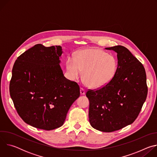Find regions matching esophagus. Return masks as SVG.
<instances>
[{"instance_id": "34e87169", "label": "esophagus", "mask_w": 157, "mask_h": 157, "mask_svg": "<svg viewBox=\"0 0 157 157\" xmlns=\"http://www.w3.org/2000/svg\"><path fill=\"white\" fill-rule=\"evenodd\" d=\"M85 93H86V91H85L84 89L83 88L81 87L80 88V93H81V95H84V94H85Z\"/></svg>"}]
</instances>
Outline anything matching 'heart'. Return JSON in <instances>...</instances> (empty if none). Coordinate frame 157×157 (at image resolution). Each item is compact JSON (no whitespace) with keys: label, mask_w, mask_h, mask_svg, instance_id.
<instances>
[{"label":"heart","mask_w":157,"mask_h":157,"mask_svg":"<svg viewBox=\"0 0 157 157\" xmlns=\"http://www.w3.org/2000/svg\"><path fill=\"white\" fill-rule=\"evenodd\" d=\"M118 68L115 56L99 48L80 51L75 60L68 58L66 69L73 80L83 79L89 87L100 89L105 87L116 75Z\"/></svg>","instance_id":"1"}]
</instances>
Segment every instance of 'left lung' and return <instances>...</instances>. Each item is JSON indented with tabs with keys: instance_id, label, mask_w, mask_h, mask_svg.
I'll use <instances>...</instances> for the list:
<instances>
[{
	"instance_id": "1",
	"label": "left lung",
	"mask_w": 157,
	"mask_h": 157,
	"mask_svg": "<svg viewBox=\"0 0 157 157\" xmlns=\"http://www.w3.org/2000/svg\"><path fill=\"white\" fill-rule=\"evenodd\" d=\"M117 53V71L105 87L88 90L89 120L95 129L111 132L133 123L146 100L148 87L143 64L125 47L105 48Z\"/></svg>"
}]
</instances>
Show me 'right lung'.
<instances>
[{
	"label": "right lung",
	"mask_w": 157,
	"mask_h": 157,
	"mask_svg": "<svg viewBox=\"0 0 157 157\" xmlns=\"http://www.w3.org/2000/svg\"><path fill=\"white\" fill-rule=\"evenodd\" d=\"M61 46L37 44L17 58L10 82V97L20 117L27 124L46 130L60 127L79 86L67 79L59 66Z\"/></svg>",
	"instance_id": "obj_1"
}]
</instances>
